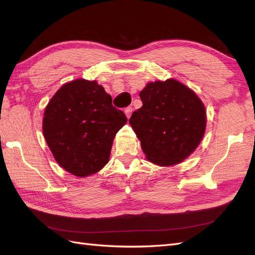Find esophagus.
<instances>
[{
  "mask_svg": "<svg viewBox=\"0 0 255 255\" xmlns=\"http://www.w3.org/2000/svg\"><path fill=\"white\" fill-rule=\"evenodd\" d=\"M132 111H133L132 107H127V109L125 110V114L128 118L130 117V115H132Z\"/></svg>",
  "mask_w": 255,
  "mask_h": 255,
  "instance_id": "obj_1",
  "label": "esophagus"
}]
</instances>
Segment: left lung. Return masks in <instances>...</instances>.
I'll use <instances>...</instances> for the list:
<instances>
[{"instance_id":"8db88e82","label":"left lung","mask_w":255,"mask_h":255,"mask_svg":"<svg viewBox=\"0 0 255 255\" xmlns=\"http://www.w3.org/2000/svg\"><path fill=\"white\" fill-rule=\"evenodd\" d=\"M139 97L142 106L128 122L145 158L161 167L182 163L204 136L203 102L194 90L174 79L148 83Z\"/></svg>"}]
</instances>
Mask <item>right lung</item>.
<instances>
[{
	"label": "right lung",
	"mask_w": 255,
	"mask_h": 255,
	"mask_svg": "<svg viewBox=\"0 0 255 255\" xmlns=\"http://www.w3.org/2000/svg\"><path fill=\"white\" fill-rule=\"evenodd\" d=\"M127 121L97 81L79 79L64 84L50 100L42 132L59 166L85 177L109 163L114 138Z\"/></svg>",
	"instance_id": "obj_1"
}]
</instances>
